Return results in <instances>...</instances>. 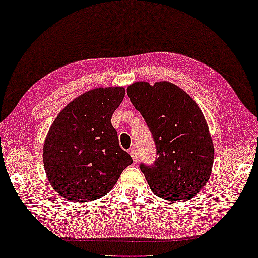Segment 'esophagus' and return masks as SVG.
I'll list each match as a JSON object with an SVG mask.
<instances>
[{
  "instance_id": "1",
  "label": "esophagus",
  "mask_w": 258,
  "mask_h": 258,
  "mask_svg": "<svg viewBox=\"0 0 258 258\" xmlns=\"http://www.w3.org/2000/svg\"><path fill=\"white\" fill-rule=\"evenodd\" d=\"M129 153H130V156H131V158H133V160H134L135 162L138 161V154H137V151L135 150L134 148H133V149H130V150H129Z\"/></svg>"
}]
</instances>
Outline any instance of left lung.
Returning <instances> with one entry per match:
<instances>
[{
	"mask_svg": "<svg viewBox=\"0 0 258 258\" xmlns=\"http://www.w3.org/2000/svg\"><path fill=\"white\" fill-rule=\"evenodd\" d=\"M127 94L157 146L154 164L140 165L151 191L169 201L196 197L208 183L214 161L213 140L202 110L170 82H136Z\"/></svg>",
	"mask_w": 258,
	"mask_h": 258,
	"instance_id": "1",
	"label": "left lung"
}]
</instances>
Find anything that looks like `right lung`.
<instances>
[{"mask_svg":"<svg viewBox=\"0 0 258 258\" xmlns=\"http://www.w3.org/2000/svg\"><path fill=\"white\" fill-rule=\"evenodd\" d=\"M123 87H98L79 95L51 123L43 163L51 187L73 202L106 196L133 163L119 146L111 117L124 98Z\"/></svg>","mask_w":258,"mask_h":258,"instance_id":"add662e5","label":"right lung"}]
</instances>
